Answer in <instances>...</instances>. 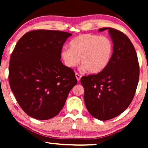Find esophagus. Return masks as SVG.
<instances>
[{
  "label": "esophagus",
  "mask_w": 148,
  "mask_h": 148,
  "mask_svg": "<svg viewBox=\"0 0 148 148\" xmlns=\"http://www.w3.org/2000/svg\"><path fill=\"white\" fill-rule=\"evenodd\" d=\"M75 77H76V78H77V80L78 82H79L80 79H81V77H82V76H81L79 73H75Z\"/></svg>",
  "instance_id": "obj_1"
}]
</instances>
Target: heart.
<instances>
[{
    "instance_id": "1",
    "label": "heart",
    "mask_w": 148,
    "mask_h": 148,
    "mask_svg": "<svg viewBox=\"0 0 148 148\" xmlns=\"http://www.w3.org/2000/svg\"><path fill=\"white\" fill-rule=\"evenodd\" d=\"M113 52V44L106 36L91 34L77 36L69 42V48H63L61 57L69 67L79 63L91 74L102 72L110 63Z\"/></svg>"
}]
</instances>
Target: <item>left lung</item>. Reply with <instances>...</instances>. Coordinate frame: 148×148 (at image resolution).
Masks as SVG:
<instances>
[{
    "label": "left lung",
    "mask_w": 148,
    "mask_h": 148,
    "mask_svg": "<svg viewBox=\"0 0 148 148\" xmlns=\"http://www.w3.org/2000/svg\"><path fill=\"white\" fill-rule=\"evenodd\" d=\"M108 29L113 42L110 63L102 72L81 78L84 101L88 112L100 121L113 119L128 108L135 96L139 77L137 53L132 42L124 33Z\"/></svg>",
    "instance_id": "obj_1"
}]
</instances>
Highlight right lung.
<instances>
[{
	"label": "right lung",
	"mask_w": 148,
	"mask_h": 148,
	"mask_svg": "<svg viewBox=\"0 0 148 148\" xmlns=\"http://www.w3.org/2000/svg\"><path fill=\"white\" fill-rule=\"evenodd\" d=\"M71 35L33 30L20 38L12 52L10 87L20 107L32 118L48 120L56 116L77 83L73 70L60 60L63 44Z\"/></svg>",
	"instance_id": "1"
}]
</instances>
